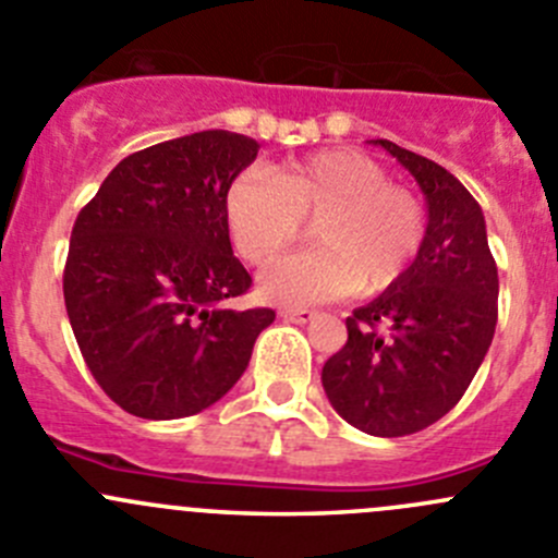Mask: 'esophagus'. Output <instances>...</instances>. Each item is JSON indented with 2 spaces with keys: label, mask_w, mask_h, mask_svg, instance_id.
Listing matches in <instances>:
<instances>
[{
  "label": "esophagus",
  "mask_w": 558,
  "mask_h": 558,
  "mask_svg": "<svg viewBox=\"0 0 558 558\" xmlns=\"http://www.w3.org/2000/svg\"><path fill=\"white\" fill-rule=\"evenodd\" d=\"M280 318L291 324H307L316 318V311H307V307H283V311H280Z\"/></svg>",
  "instance_id": "esophagus-1"
}]
</instances>
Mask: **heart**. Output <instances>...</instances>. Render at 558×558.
I'll list each match as a JSON object with an SVG mask.
<instances>
[{"label": "heart", "mask_w": 558, "mask_h": 558, "mask_svg": "<svg viewBox=\"0 0 558 558\" xmlns=\"http://www.w3.org/2000/svg\"><path fill=\"white\" fill-rule=\"evenodd\" d=\"M313 220L316 251L267 269L262 294L280 305H316L340 296H378L392 289L423 251V202L356 149H322L247 171L226 193L231 242L247 264L267 267Z\"/></svg>", "instance_id": "obj_1"}]
</instances>
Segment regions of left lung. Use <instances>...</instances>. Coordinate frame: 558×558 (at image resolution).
<instances>
[{"label": "left lung", "instance_id": "obj_1", "mask_svg": "<svg viewBox=\"0 0 558 558\" xmlns=\"http://www.w3.org/2000/svg\"><path fill=\"white\" fill-rule=\"evenodd\" d=\"M428 202V231L409 272L345 318L349 340L322 384L345 423L409 436L447 414L472 384L499 318V272L472 193L447 169L387 138Z\"/></svg>", "mask_w": 558, "mask_h": 558}]
</instances>
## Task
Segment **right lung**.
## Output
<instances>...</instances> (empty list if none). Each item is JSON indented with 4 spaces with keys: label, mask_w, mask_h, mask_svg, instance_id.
Listing matches in <instances>:
<instances>
[{
    "label": "right lung",
    "mask_w": 558,
    "mask_h": 558,
    "mask_svg": "<svg viewBox=\"0 0 558 558\" xmlns=\"http://www.w3.org/2000/svg\"><path fill=\"white\" fill-rule=\"evenodd\" d=\"M258 144L202 130L133 153L78 213L64 307L102 392L144 420L191 416L251 362L272 307L231 311L251 289L231 251L226 193Z\"/></svg>",
    "instance_id": "add662e5"
}]
</instances>
